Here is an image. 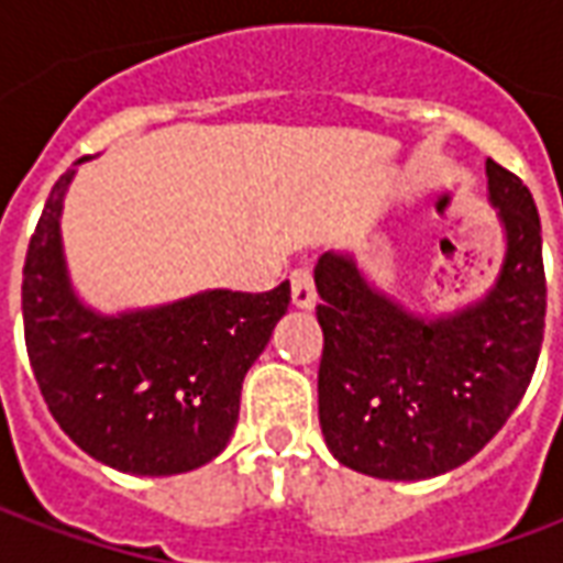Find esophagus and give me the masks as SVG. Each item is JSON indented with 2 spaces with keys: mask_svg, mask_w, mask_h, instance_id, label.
<instances>
[{
  "mask_svg": "<svg viewBox=\"0 0 563 563\" xmlns=\"http://www.w3.org/2000/svg\"><path fill=\"white\" fill-rule=\"evenodd\" d=\"M292 305L301 307V310H310V307H317V286H313V277H310V271L298 268L292 271Z\"/></svg>",
  "mask_w": 563,
  "mask_h": 563,
  "instance_id": "1",
  "label": "esophagus"
}]
</instances>
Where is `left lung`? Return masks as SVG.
<instances>
[{"label": "left lung", "mask_w": 563, "mask_h": 563, "mask_svg": "<svg viewBox=\"0 0 563 563\" xmlns=\"http://www.w3.org/2000/svg\"><path fill=\"white\" fill-rule=\"evenodd\" d=\"M504 229L495 283L449 313H416L367 280L353 253H322L319 424L331 455L377 479H431L504 428L545 329L540 213L516 174L485 162Z\"/></svg>", "instance_id": "left-lung-1"}]
</instances>
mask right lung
<instances>
[{
	"mask_svg": "<svg viewBox=\"0 0 563 563\" xmlns=\"http://www.w3.org/2000/svg\"><path fill=\"white\" fill-rule=\"evenodd\" d=\"M71 177L75 168L51 189L23 265L35 383L59 428L96 461L135 476L196 471L232 440L246 371L289 307V283L99 313L68 277L59 220Z\"/></svg>",
	"mask_w": 563,
	"mask_h": 563,
	"instance_id": "obj_1",
	"label": "right lung"
}]
</instances>
